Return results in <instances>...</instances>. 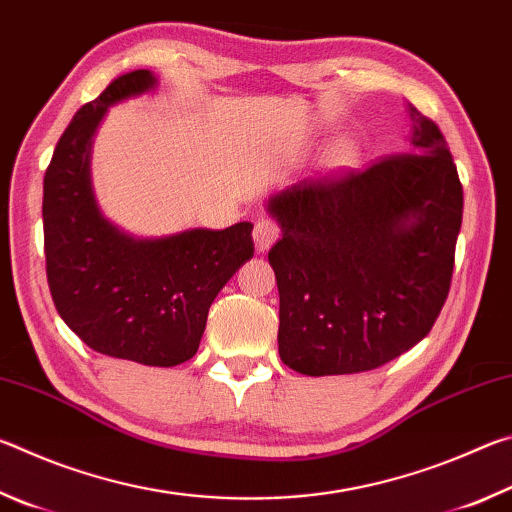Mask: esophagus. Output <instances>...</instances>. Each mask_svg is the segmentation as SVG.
I'll use <instances>...</instances> for the list:
<instances>
[{
    "instance_id": "34e87169",
    "label": "esophagus",
    "mask_w": 512,
    "mask_h": 512,
    "mask_svg": "<svg viewBox=\"0 0 512 512\" xmlns=\"http://www.w3.org/2000/svg\"><path fill=\"white\" fill-rule=\"evenodd\" d=\"M253 239H255L257 253H268V248L280 239V225H277L273 219H259L255 223Z\"/></svg>"
}]
</instances>
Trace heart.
<instances>
[{"label": "heart", "mask_w": 512, "mask_h": 512, "mask_svg": "<svg viewBox=\"0 0 512 512\" xmlns=\"http://www.w3.org/2000/svg\"><path fill=\"white\" fill-rule=\"evenodd\" d=\"M357 158H359L357 144L341 142V144L334 146L332 153H329L327 162H329V167H332V169H348V167H352L354 162H357Z\"/></svg>", "instance_id": "heart-1"}]
</instances>
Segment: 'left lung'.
I'll use <instances>...</instances> for the list:
<instances>
[{
  "label": "left lung",
  "instance_id": "obj_1",
  "mask_svg": "<svg viewBox=\"0 0 512 512\" xmlns=\"http://www.w3.org/2000/svg\"><path fill=\"white\" fill-rule=\"evenodd\" d=\"M411 149L268 198L280 359L300 375L375 370L418 345L443 309L463 187L438 126L406 103Z\"/></svg>",
  "mask_w": 512,
  "mask_h": 512
}]
</instances>
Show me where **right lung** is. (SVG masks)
I'll list each match as a JSON object with an SVG mask.
<instances>
[{"mask_svg": "<svg viewBox=\"0 0 512 512\" xmlns=\"http://www.w3.org/2000/svg\"><path fill=\"white\" fill-rule=\"evenodd\" d=\"M149 69L121 74L76 112L45 173L47 282L67 327L106 357L171 368L189 361L207 311L255 253L253 223L135 237L106 219L92 189V142L108 108L151 92Z\"/></svg>", "mask_w": 512, "mask_h": 512, "instance_id": "add662e5", "label": "right lung"}]
</instances>
